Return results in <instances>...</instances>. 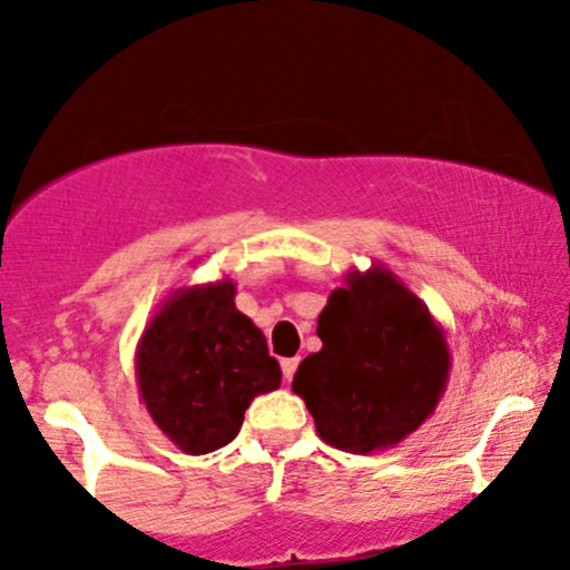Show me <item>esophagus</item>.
<instances>
[{"label":"esophagus","instance_id":"obj_1","mask_svg":"<svg viewBox=\"0 0 570 570\" xmlns=\"http://www.w3.org/2000/svg\"><path fill=\"white\" fill-rule=\"evenodd\" d=\"M297 364H299L297 356L284 358V362H281V372H284V381H286V383H289L292 377H294V372H297Z\"/></svg>","mask_w":570,"mask_h":570}]
</instances>
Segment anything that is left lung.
<instances>
[{"mask_svg":"<svg viewBox=\"0 0 570 570\" xmlns=\"http://www.w3.org/2000/svg\"><path fill=\"white\" fill-rule=\"evenodd\" d=\"M322 351L294 372L318 436L345 453L396 448L448 389L450 351L429 307L389 267L348 271L318 313Z\"/></svg>","mask_w":570,"mask_h":570,"instance_id":"left-lung-1","label":"left lung"}]
</instances>
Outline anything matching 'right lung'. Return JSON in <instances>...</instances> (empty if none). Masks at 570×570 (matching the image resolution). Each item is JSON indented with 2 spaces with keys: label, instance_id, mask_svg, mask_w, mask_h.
<instances>
[{
  "label": "right lung",
  "instance_id": "add662e5",
  "mask_svg": "<svg viewBox=\"0 0 570 570\" xmlns=\"http://www.w3.org/2000/svg\"><path fill=\"white\" fill-rule=\"evenodd\" d=\"M139 399L181 453L206 455L238 436L254 396L281 385V367L233 278L168 294L136 345Z\"/></svg>",
  "mask_w": 570,
  "mask_h": 570
}]
</instances>
